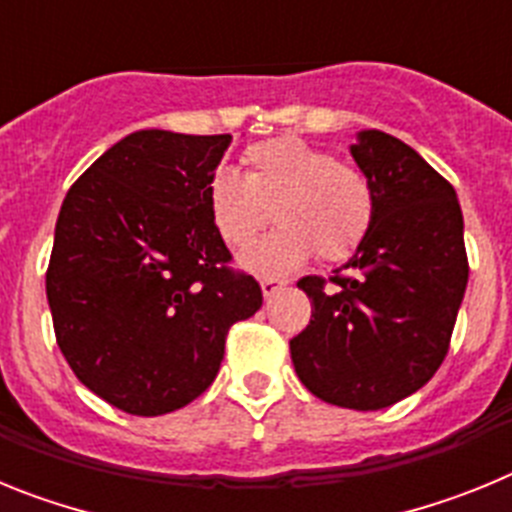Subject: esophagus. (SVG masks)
<instances>
[{
    "label": "esophagus",
    "mask_w": 512,
    "mask_h": 512,
    "mask_svg": "<svg viewBox=\"0 0 512 512\" xmlns=\"http://www.w3.org/2000/svg\"><path fill=\"white\" fill-rule=\"evenodd\" d=\"M284 284L287 282H279V279H261V292H264V297L269 300V297L277 295L279 289H284Z\"/></svg>",
    "instance_id": "esophagus-1"
}]
</instances>
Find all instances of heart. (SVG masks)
<instances>
[{"mask_svg": "<svg viewBox=\"0 0 512 512\" xmlns=\"http://www.w3.org/2000/svg\"><path fill=\"white\" fill-rule=\"evenodd\" d=\"M243 164V176L220 169L207 184L217 235L230 248L248 246L269 223V210L279 228L241 253V269L274 279L307 264L312 251L325 261L354 253L374 210L372 187L359 169L295 135L256 143Z\"/></svg>", "mask_w": 512, "mask_h": 512, "instance_id": "1", "label": "heart"}]
</instances>
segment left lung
Listing matches in <instances>:
<instances>
[{
  "mask_svg": "<svg viewBox=\"0 0 512 512\" xmlns=\"http://www.w3.org/2000/svg\"><path fill=\"white\" fill-rule=\"evenodd\" d=\"M348 151L372 187V223L336 289L297 282L312 320L289 354L315 397L382 410L418 392L449 351L469 279L464 217L454 187L400 138L359 130Z\"/></svg>",
  "mask_w": 512,
  "mask_h": 512,
  "instance_id": "left-lung-1",
  "label": "left lung"
}]
</instances>
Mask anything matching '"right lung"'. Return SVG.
Segmentation results:
<instances>
[{"instance_id": "add662e5", "label": "right lung", "mask_w": 512, "mask_h": 512, "mask_svg": "<svg viewBox=\"0 0 512 512\" xmlns=\"http://www.w3.org/2000/svg\"><path fill=\"white\" fill-rule=\"evenodd\" d=\"M233 135L138 130L76 179L58 212L45 292L61 354L130 415H164L215 382L259 282L228 269L207 184Z\"/></svg>"}]
</instances>
